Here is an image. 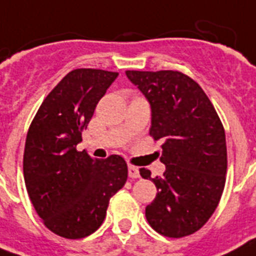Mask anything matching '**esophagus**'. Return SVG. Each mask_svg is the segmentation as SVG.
Wrapping results in <instances>:
<instances>
[{
    "label": "esophagus",
    "instance_id": "34e87169",
    "mask_svg": "<svg viewBox=\"0 0 256 256\" xmlns=\"http://www.w3.org/2000/svg\"><path fill=\"white\" fill-rule=\"evenodd\" d=\"M128 176L130 178H140V168L132 166V164H128Z\"/></svg>",
    "mask_w": 256,
    "mask_h": 256
}]
</instances>
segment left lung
<instances>
[{"instance_id":"obj_1","label":"left lung","mask_w":256,"mask_h":256,"mask_svg":"<svg viewBox=\"0 0 256 256\" xmlns=\"http://www.w3.org/2000/svg\"><path fill=\"white\" fill-rule=\"evenodd\" d=\"M126 76L152 106L150 136L164 142V175L152 178V171L140 170L158 190L146 219L168 238L194 234L214 214L226 183L222 122L206 92L186 74L128 70Z\"/></svg>"}]
</instances>
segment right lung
<instances>
[{
	"instance_id": "add662e5",
	"label": "right lung",
	"mask_w": 256,
	"mask_h": 256,
	"mask_svg": "<svg viewBox=\"0 0 256 256\" xmlns=\"http://www.w3.org/2000/svg\"><path fill=\"white\" fill-rule=\"evenodd\" d=\"M118 73L76 69L38 108L26 136L24 178L42 222L54 234L81 239L100 228L108 200L128 179L120 156L92 160L78 152L96 104Z\"/></svg>"
}]
</instances>
